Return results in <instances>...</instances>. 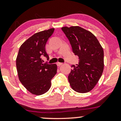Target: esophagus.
<instances>
[{
	"instance_id": "esophagus-1",
	"label": "esophagus",
	"mask_w": 121,
	"mask_h": 121,
	"mask_svg": "<svg viewBox=\"0 0 121 121\" xmlns=\"http://www.w3.org/2000/svg\"><path fill=\"white\" fill-rule=\"evenodd\" d=\"M62 64H63L61 63V62H58L57 63V66H61V65H62Z\"/></svg>"
}]
</instances>
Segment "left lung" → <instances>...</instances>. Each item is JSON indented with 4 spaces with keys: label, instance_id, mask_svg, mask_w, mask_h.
Instances as JSON below:
<instances>
[{
    "label": "left lung",
    "instance_id": "left-lung-1",
    "mask_svg": "<svg viewBox=\"0 0 121 121\" xmlns=\"http://www.w3.org/2000/svg\"><path fill=\"white\" fill-rule=\"evenodd\" d=\"M68 39L78 64L72 65L68 76L70 86L81 93L91 91L102 76L104 68V50L96 37L79 26L61 28Z\"/></svg>",
    "mask_w": 121,
    "mask_h": 121
}]
</instances>
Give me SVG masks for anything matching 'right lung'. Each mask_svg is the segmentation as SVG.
I'll return each instance as SVG.
<instances>
[{"mask_svg":"<svg viewBox=\"0 0 121 121\" xmlns=\"http://www.w3.org/2000/svg\"><path fill=\"white\" fill-rule=\"evenodd\" d=\"M54 28L35 34L21 45L16 58L19 80L26 89L39 95L49 91L51 80L57 73V65L43 63V56L49 59L45 44Z\"/></svg>","mask_w":121,"mask_h":121,"instance_id":"add662e5","label":"right lung"}]
</instances>
